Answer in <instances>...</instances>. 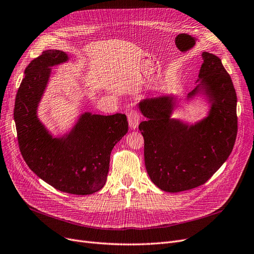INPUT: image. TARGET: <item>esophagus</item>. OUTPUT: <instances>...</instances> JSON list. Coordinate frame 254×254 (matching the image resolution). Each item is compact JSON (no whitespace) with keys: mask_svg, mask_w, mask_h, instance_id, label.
Returning a JSON list of instances; mask_svg holds the SVG:
<instances>
[{"mask_svg":"<svg viewBox=\"0 0 254 254\" xmlns=\"http://www.w3.org/2000/svg\"><path fill=\"white\" fill-rule=\"evenodd\" d=\"M128 122H129V126L132 128V129H135L137 128L138 126V121H139V114L137 113V111L135 109H129L128 111Z\"/></svg>","mask_w":254,"mask_h":254,"instance_id":"34e87169","label":"esophagus"}]
</instances>
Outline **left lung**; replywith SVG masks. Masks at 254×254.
I'll return each mask as SVG.
<instances>
[{
    "mask_svg": "<svg viewBox=\"0 0 254 254\" xmlns=\"http://www.w3.org/2000/svg\"><path fill=\"white\" fill-rule=\"evenodd\" d=\"M201 88L211 101L209 116L188 126L170 119L171 97L145 100L138 125L144 136L145 165L151 180L162 190L178 192L204 185L230 155L238 133L237 93L221 59L202 54Z\"/></svg>",
    "mask_w": 254,
    "mask_h": 254,
    "instance_id": "left-lung-1",
    "label": "left lung"
}]
</instances>
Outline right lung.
Listing matches in <instances>:
<instances>
[{
	"label": "right lung",
	"mask_w": 254,
	"mask_h": 254,
	"mask_svg": "<svg viewBox=\"0 0 254 254\" xmlns=\"http://www.w3.org/2000/svg\"><path fill=\"white\" fill-rule=\"evenodd\" d=\"M67 60L58 50L44 51L25 69L14 103L18 147L28 167L50 186L74 195H89L106 182L111 150L128 131L124 114H84L64 138H53L36 117L50 66Z\"/></svg>",
	"instance_id": "1"
}]
</instances>
